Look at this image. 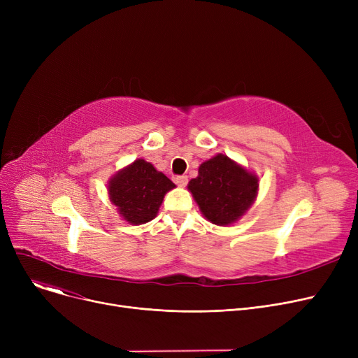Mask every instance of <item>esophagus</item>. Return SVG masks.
I'll return each instance as SVG.
<instances>
[{
  "mask_svg": "<svg viewBox=\"0 0 358 358\" xmlns=\"http://www.w3.org/2000/svg\"><path fill=\"white\" fill-rule=\"evenodd\" d=\"M176 182L178 187H185L187 182H189V178H187V176H180V177H176Z\"/></svg>",
  "mask_w": 358,
  "mask_h": 358,
  "instance_id": "esophagus-1",
  "label": "esophagus"
}]
</instances>
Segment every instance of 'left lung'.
I'll use <instances>...</instances> for the list:
<instances>
[{
    "instance_id": "8db88e82",
    "label": "left lung",
    "mask_w": 358,
    "mask_h": 358,
    "mask_svg": "<svg viewBox=\"0 0 358 358\" xmlns=\"http://www.w3.org/2000/svg\"><path fill=\"white\" fill-rule=\"evenodd\" d=\"M187 189L206 219L217 227H229L254 204L259 178L228 155L217 154L201 162L199 176Z\"/></svg>"
}]
</instances>
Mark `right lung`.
<instances>
[{"mask_svg": "<svg viewBox=\"0 0 358 358\" xmlns=\"http://www.w3.org/2000/svg\"><path fill=\"white\" fill-rule=\"evenodd\" d=\"M173 189L176 184L142 158L119 169L107 182L110 201L120 217L134 227L155 219L165 194Z\"/></svg>", "mask_w": 358, "mask_h": 358, "instance_id": "1", "label": "right lung"}]
</instances>
